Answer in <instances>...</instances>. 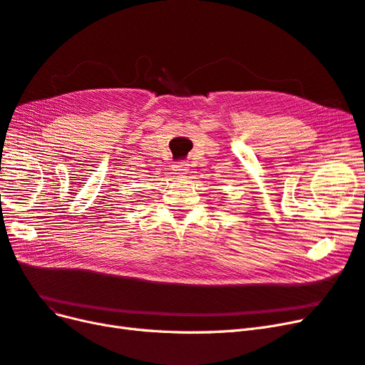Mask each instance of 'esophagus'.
<instances>
[{
    "instance_id": "1",
    "label": "esophagus",
    "mask_w": 365,
    "mask_h": 365,
    "mask_svg": "<svg viewBox=\"0 0 365 365\" xmlns=\"http://www.w3.org/2000/svg\"><path fill=\"white\" fill-rule=\"evenodd\" d=\"M173 170H175L176 173H185L187 170H189V164H187V163H182V161L176 163V164L173 165Z\"/></svg>"
}]
</instances>
